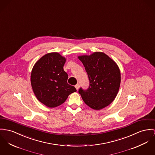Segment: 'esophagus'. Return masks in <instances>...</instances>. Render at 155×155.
Wrapping results in <instances>:
<instances>
[{"label":"esophagus","instance_id":"34e87169","mask_svg":"<svg viewBox=\"0 0 155 155\" xmlns=\"http://www.w3.org/2000/svg\"><path fill=\"white\" fill-rule=\"evenodd\" d=\"M75 88L78 90L79 89V88H80V84H77L75 85Z\"/></svg>","mask_w":155,"mask_h":155}]
</instances>
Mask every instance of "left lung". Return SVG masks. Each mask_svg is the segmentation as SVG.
<instances>
[{
    "label": "left lung",
    "mask_w": 155,
    "mask_h": 155,
    "mask_svg": "<svg viewBox=\"0 0 155 155\" xmlns=\"http://www.w3.org/2000/svg\"><path fill=\"white\" fill-rule=\"evenodd\" d=\"M78 58L83 64L90 81L87 90L80 88L78 90L84 103L97 110L108 106L119 90L121 76L119 67L103 52H95Z\"/></svg>",
    "instance_id": "left-lung-1"
}]
</instances>
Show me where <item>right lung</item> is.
I'll return each mask as SVG.
<instances>
[{
	"label": "right lung",
	"mask_w": 155,
	"mask_h": 155,
	"mask_svg": "<svg viewBox=\"0 0 155 155\" xmlns=\"http://www.w3.org/2000/svg\"><path fill=\"white\" fill-rule=\"evenodd\" d=\"M65 61L59 53H48L36 62L31 72V82L35 95L49 108L59 106L68 95L77 91L67 83L68 76L63 68Z\"/></svg>",
	"instance_id": "add662e5"
}]
</instances>
